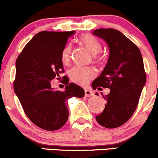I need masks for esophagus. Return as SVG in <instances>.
Masks as SVG:
<instances>
[{"mask_svg": "<svg viewBox=\"0 0 158 158\" xmlns=\"http://www.w3.org/2000/svg\"><path fill=\"white\" fill-rule=\"evenodd\" d=\"M85 95L87 98L92 97V96L94 95V92L92 90H89V89H85Z\"/></svg>", "mask_w": 158, "mask_h": 158, "instance_id": "obj_1", "label": "esophagus"}]
</instances>
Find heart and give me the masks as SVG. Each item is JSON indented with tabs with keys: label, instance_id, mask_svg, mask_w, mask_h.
Masks as SVG:
<instances>
[{
	"label": "heart",
	"instance_id": "obj_1",
	"mask_svg": "<svg viewBox=\"0 0 158 158\" xmlns=\"http://www.w3.org/2000/svg\"><path fill=\"white\" fill-rule=\"evenodd\" d=\"M81 42L87 48L92 54H98L102 50V44L98 39L90 34H84L79 37ZM71 54H72V45L70 44H66L61 51V61L64 65H68L70 62ZM98 60H101V56L96 57ZM95 75L94 69L90 66H76L69 71V77L75 83L85 85L89 83L90 79Z\"/></svg>",
	"mask_w": 158,
	"mask_h": 158
}]
</instances>
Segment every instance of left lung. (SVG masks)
Listing matches in <instances>:
<instances>
[{"mask_svg": "<svg viewBox=\"0 0 158 158\" xmlns=\"http://www.w3.org/2000/svg\"><path fill=\"white\" fill-rule=\"evenodd\" d=\"M93 34L106 41L110 48L107 65L92 82L94 89L100 86L110 90L103 95L107 104L95 118L102 127L114 129L126 123L137 108L146 82L143 60L139 48L117 29H98Z\"/></svg>", "mask_w": 158, "mask_h": 158, "instance_id": "obj_1", "label": "left lung"}]
</instances>
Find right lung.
I'll return each mask as SVG.
<instances>
[{
    "instance_id": "1",
    "label": "right lung",
    "mask_w": 158,
    "mask_h": 158,
    "mask_svg": "<svg viewBox=\"0 0 158 158\" xmlns=\"http://www.w3.org/2000/svg\"><path fill=\"white\" fill-rule=\"evenodd\" d=\"M74 32L40 31L16 59L14 92L28 118L44 130L54 131L64 127L69 117L67 101L85 95L83 89L69 83L67 78L64 79V92L54 90L50 83L64 72L60 54Z\"/></svg>"
}]
</instances>
